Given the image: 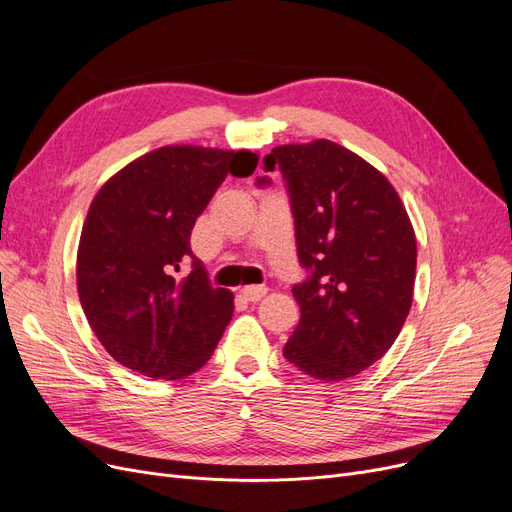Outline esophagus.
<instances>
[{"mask_svg": "<svg viewBox=\"0 0 512 512\" xmlns=\"http://www.w3.org/2000/svg\"><path fill=\"white\" fill-rule=\"evenodd\" d=\"M240 293H242V297H244L246 301H259L261 297H266L268 289L261 287V285H251V287H244Z\"/></svg>", "mask_w": 512, "mask_h": 512, "instance_id": "1", "label": "esophagus"}]
</instances>
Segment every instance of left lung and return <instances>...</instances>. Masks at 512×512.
Segmentation results:
<instances>
[{
	"instance_id": "left-lung-1",
	"label": "left lung",
	"mask_w": 512,
	"mask_h": 512,
	"mask_svg": "<svg viewBox=\"0 0 512 512\" xmlns=\"http://www.w3.org/2000/svg\"><path fill=\"white\" fill-rule=\"evenodd\" d=\"M276 166L297 257L310 272L293 287L301 316L282 354L316 380H346L380 361L405 325L418 257L413 225L380 170L333 141L278 145L263 158L266 173Z\"/></svg>"
}]
</instances>
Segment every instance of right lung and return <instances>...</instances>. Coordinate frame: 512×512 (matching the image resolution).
<instances>
[{"label":"right lung","instance_id":"add662e5","mask_svg":"<svg viewBox=\"0 0 512 512\" xmlns=\"http://www.w3.org/2000/svg\"><path fill=\"white\" fill-rule=\"evenodd\" d=\"M253 151L166 145L113 175L94 196L78 246V295L116 361L154 380L206 365L232 320L234 295L208 282L189 238L227 173L249 177ZM187 256L193 272H176Z\"/></svg>","mask_w":512,"mask_h":512}]
</instances>
